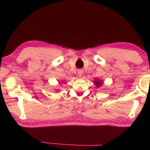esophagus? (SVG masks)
Masks as SVG:
<instances>
[{"instance_id": "esophagus-1", "label": "esophagus", "mask_w": 150, "mask_h": 150, "mask_svg": "<svg viewBox=\"0 0 150 150\" xmlns=\"http://www.w3.org/2000/svg\"><path fill=\"white\" fill-rule=\"evenodd\" d=\"M78 75H79V77H81L82 75V70H81V69L78 70Z\"/></svg>"}]
</instances>
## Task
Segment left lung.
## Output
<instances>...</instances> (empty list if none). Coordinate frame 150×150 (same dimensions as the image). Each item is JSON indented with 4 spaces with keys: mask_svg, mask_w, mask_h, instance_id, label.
I'll use <instances>...</instances> for the list:
<instances>
[{
    "mask_svg": "<svg viewBox=\"0 0 150 150\" xmlns=\"http://www.w3.org/2000/svg\"><path fill=\"white\" fill-rule=\"evenodd\" d=\"M95 84L97 85V86H100V84H101V82H100V81H95Z\"/></svg>",
    "mask_w": 150,
    "mask_h": 150,
    "instance_id": "1",
    "label": "left lung"
}]
</instances>
